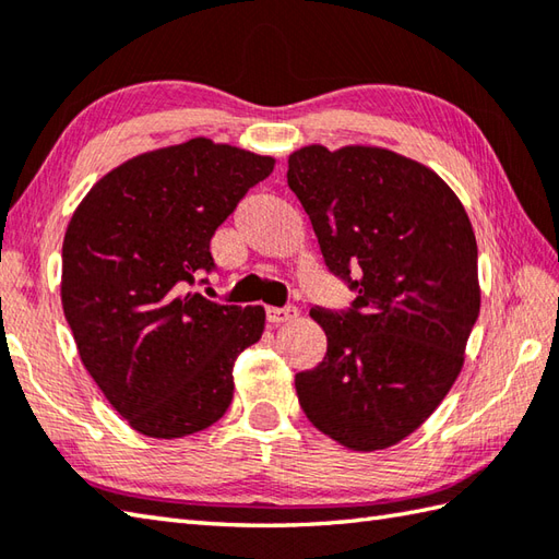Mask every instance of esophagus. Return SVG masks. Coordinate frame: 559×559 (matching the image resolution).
Wrapping results in <instances>:
<instances>
[{
  "label": "esophagus",
  "mask_w": 559,
  "mask_h": 559,
  "mask_svg": "<svg viewBox=\"0 0 559 559\" xmlns=\"http://www.w3.org/2000/svg\"><path fill=\"white\" fill-rule=\"evenodd\" d=\"M295 317H298V310H295V307H269L266 310V319L271 324H286V322H293Z\"/></svg>",
  "instance_id": "esophagus-1"
}]
</instances>
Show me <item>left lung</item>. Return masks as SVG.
<instances>
[{
  "label": "left lung",
  "instance_id": "obj_1",
  "mask_svg": "<svg viewBox=\"0 0 559 559\" xmlns=\"http://www.w3.org/2000/svg\"><path fill=\"white\" fill-rule=\"evenodd\" d=\"M288 187L329 271L358 290L346 312H310L326 355L295 374L300 406L353 451L394 447L449 394L480 312L468 213L435 170L379 146H302Z\"/></svg>",
  "mask_w": 559,
  "mask_h": 559
}]
</instances>
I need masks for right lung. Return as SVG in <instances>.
<instances>
[{
  "instance_id": "1",
  "label": "right lung",
  "mask_w": 559,
  "mask_h": 559,
  "mask_svg": "<svg viewBox=\"0 0 559 559\" xmlns=\"http://www.w3.org/2000/svg\"><path fill=\"white\" fill-rule=\"evenodd\" d=\"M273 165L197 136L117 165L71 216L64 317L83 367L136 432L187 437L228 411L235 358L266 312L182 290L213 269V233Z\"/></svg>"
}]
</instances>
